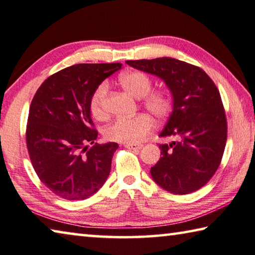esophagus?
<instances>
[{
  "instance_id": "1",
  "label": "esophagus",
  "mask_w": 255,
  "mask_h": 255,
  "mask_svg": "<svg viewBox=\"0 0 255 255\" xmlns=\"http://www.w3.org/2000/svg\"><path fill=\"white\" fill-rule=\"evenodd\" d=\"M125 147L129 149H140L143 147L142 144H132V143H125Z\"/></svg>"
}]
</instances>
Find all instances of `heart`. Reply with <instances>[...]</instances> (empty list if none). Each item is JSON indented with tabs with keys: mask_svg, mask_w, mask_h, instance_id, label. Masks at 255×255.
<instances>
[{
	"mask_svg": "<svg viewBox=\"0 0 255 255\" xmlns=\"http://www.w3.org/2000/svg\"><path fill=\"white\" fill-rule=\"evenodd\" d=\"M120 85L128 94L142 99V106L157 119H165L173 110V98L168 91L152 90V79L139 70L127 71L119 77ZM108 83H101L91 96L90 110L96 119L106 117L104 99L108 93ZM154 127V120L147 113H139L131 118H119L104 129L108 139L121 143H138Z\"/></svg>",
	"mask_w": 255,
	"mask_h": 255,
	"instance_id": "heart-1",
	"label": "heart"
}]
</instances>
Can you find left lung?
Instances as JSON below:
<instances>
[{
	"instance_id": "obj_1",
	"label": "left lung",
	"mask_w": 255,
	"mask_h": 255,
	"mask_svg": "<svg viewBox=\"0 0 255 255\" xmlns=\"http://www.w3.org/2000/svg\"><path fill=\"white\" fill-rule=\"evenodd\" d=\"M127 64L163 80L173 110L160 136L161 156L151 168L153 180L172 194L195 192L215 175L227 140V119L220 93L200 67L172 58L128 60Z\"/></svg>"
}]
</instances>
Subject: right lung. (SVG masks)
<instances>
[{
    "instance_id": "right-lung-1",
    "label": "right lung",
    "mask_w": 255,
    "mask_h": 255,
    "mask_svg": "<svg viewBox=\"0 0 255 255\" xmlns=\"http://www.w3.org/2000/svg\"><path fill=\"white\" fill-rule=\"evenodd\" d=\"M121 63H79L45 79L28 115L26 142L40 181L64 200L92 196L108 179L117 143L98 144L90 100ZM92 146L90 148L88 144Z\"/></svg>"
}]
</instances>
